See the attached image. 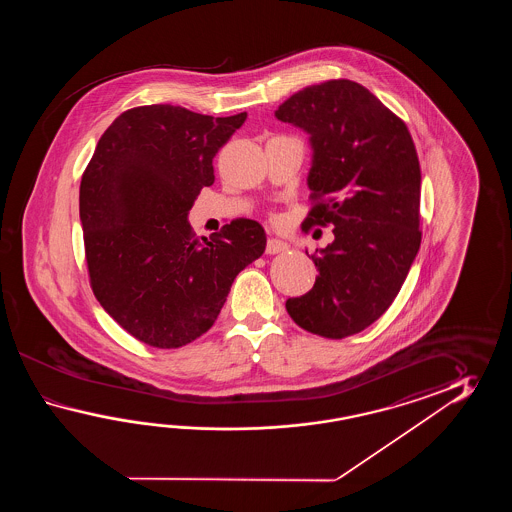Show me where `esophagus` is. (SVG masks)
Instances as JSON below:
<instances>
[{
    "label": "esophagus",
    "instance_id": "34e87169",
    "mask_svg": "<svg viewBox=\"0 0 512 512\" xmlns=\"http://www.w3.org/2000/svg\"><path fill=\"white\" fill-rule=\"evenodd\" d=\"M285 251H287V243L276 240V238H271V240L267 241V247H265L267 254H280V252Z\"/></svg>",
    "mask_w": 512,
    "mask_h": 512
}]
</instances>
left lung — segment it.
I'll list each match as a JSON object with an SVG mask.
<instances>
[{
  "label": "left lung",
  "instance_id": "obj_1",
  "mask_svg": "<svg viewBox=\"0 0 512 512\" xmlns=\"http://www.w3.org/2000/svg\"><path fill=\"white\" fill-rule=\"evenodd\" d=\"M274 115L311 135V210L302 229L331 225L335 234L320 256L311 254L318 278L309 293L287 300V313L313 335H357L388 311L421 245L412 135L346 78L304 87Z\"/></svg>",
  "mask_w": 512,
  "mask_h": 512
}]
</instances>
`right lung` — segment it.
<instances>
[{
  "label": "right lung",
  "mask_w": 512,
  "mask_h": 512,
  "mask_svg": "<svg viewBox=\"0 0 512 512\" xmlns=\"http://www.w3.org/2000/svg\"><path fill=\"white\" fill-rule=\"evenodd\" d=\"M247 113L210 117L170 104L120 113L84 170L80 219L89 285L131 337L159 349L214 326L238 272L258 260L260 223L234 219L199 240L188 210L214 185L212 159Z\"/></svg>",
  "instance_id": "obj_1"
}]
</instances>
